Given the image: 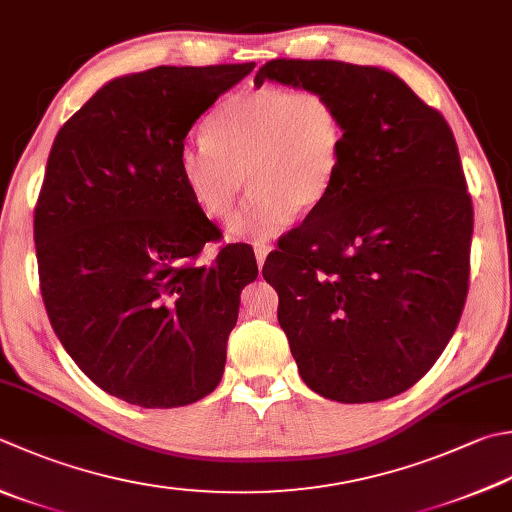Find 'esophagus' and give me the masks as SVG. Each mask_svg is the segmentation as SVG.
Segmentation results:
<instances>
[{"instance_id": "1", "label": "esophagus", "mask_w": 512, "mask_h": 512, "mask_svg": "<svg viewBox=\"0 0 512 512\" xmlns=\"http://www.w3.org/2000/svg\"><path fill=\"white\" fill-rule=\"evenodd\" d=\"M269 245H256L254 247V254H256V263H258V267H263V263H265V258H267V254H269Z\"/></svg>"}]
</instances>
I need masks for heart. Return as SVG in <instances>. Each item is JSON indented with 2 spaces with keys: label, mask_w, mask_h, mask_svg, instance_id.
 <instances>
[{
  "label": "heart",
  "mask_w": 512,
  "mask_h": 512,
  "mask_svg": "<svg viewBox=\"0 0 512 512\" xmlns=\"http://www.w3.org/2000/svg\"><path fill=\"white\" fill-rule=\"evenodd\" d=\"M343 151V122L321 91L260 84L231 93L207 120V138L180 147L178 167L196 205L227 220L234 240L276 236L294 211L310 214L330 194Z\"/></svg>",
  "instance_id": "b5f03b06"
}]
</instances>
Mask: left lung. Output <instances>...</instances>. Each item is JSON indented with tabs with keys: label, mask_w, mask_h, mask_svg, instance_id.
<instances>
[{
	"label": "left lung",
	"mask_w": 512,
	"mask_h": 512,
	"mask_svg": "<svg viewBox=\"0 0 512 512\" xmlns=\"http://www.w3.org/2000/svg\"><path fill=\"white\" fill-rule=\"evenodd\" d=\"M321 91L343 151L327 198L278 240L263 276L307 388L339 403L412 388L464 312L472 200L443 115L397 75L334 60H272L256 84Z\"/></svg>",
	"instance_id": "8db88e82"
}]
</instances>
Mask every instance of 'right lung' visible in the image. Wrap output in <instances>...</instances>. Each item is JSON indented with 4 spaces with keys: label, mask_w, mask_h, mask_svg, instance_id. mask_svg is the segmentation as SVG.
<instances>
[{
    "label": "right lung",
    "mask_w": 512,
    "mask_h": 512,
    "mask_svg": "<svg viewBox=\"0 0 512 512\" xmlns=\"http://www.w3.org/2000/svg\"><path fill=\"white\" fill-rule=\"evenodd\" d=\"M249 64L156 66L104 84L57 131L35 205L40 292L57 339L89 379L140 408L214 392L258 276L249 245L198 256L220 229L182 180L178 153Z\"/></svg>",
    "instance_id": "1"
}]
</instances>
